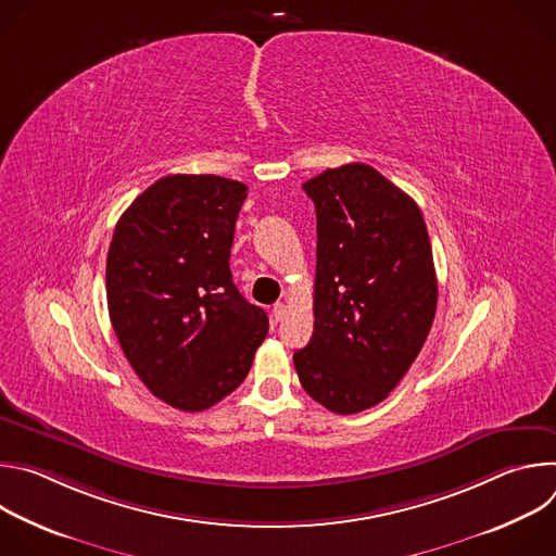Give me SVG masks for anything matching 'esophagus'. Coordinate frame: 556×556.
I'll return each instance as SVG.
<instances>
[{"mask_svg":"<svg viewBox=\"0 0 556 556\" xmlns=\"http://www.w3.org/2000/svg\"><path fill=\"white\" fill-rule=\"evenodd\" d=\"M283 316H286V303H275V305H273V319H275V321H281Z\"/></svg>","mask_w":556,"mask_h":556,"instance_id":"1","label":"esophagus"}]
</instances>
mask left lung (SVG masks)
Here are the masks:
<instances>
[{
    "label": "left lung",
    "instance_id": "1",
    "mask_svg": "<svg viewBox=\"0 0 556 556\" xmlns=\"http://www.w3.org/2000/svg\"><path fill=\"white\" fill-rule=\"evenodd\" d=\"M316 208L314 332L294 352L301 387L334 414L382 403L420 354L438 305L425 217L363 163L303 185Z\"/></svg>",
    "mask_w": 556,
    "mask_h": 556
}]
</instances>
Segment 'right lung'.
<instances>
[{"label":"right lung","instance_id":"right-lung-1","mask_svg":"<svg viewBox=\"0 0 556 556\" xmlns=\"http://www.w3.org/2000/svg\"><path fill=\"white\" fill-rule=\"evenodd\" d=\"M247 191L219 176H165L112 235V328L144 387L180 412H204L240 387L268 334L266 312L240 294L228 266Z\"/></svg>","mask_w":556,"mask_h":556}]
</instances>
